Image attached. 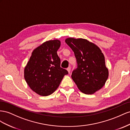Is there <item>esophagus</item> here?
I'll list each match as a JSON object with an SVG mask.
<instances>
[{
  "mask_svg": "<svg viewBox=\"0 0 130 130\" xmlns=\"http://www.w3.org/2000/svg\"><path fill=\"white\" fill-rule=\"evenodd\" d=\"M67 70H68V72L70 73V71H71V67H70V66H69V67H68V68H67Z\"/></svg>",
  "mask_w": 130,
  "mask_h": 130,
  "instance_id": "esophagus-1",
  "label": "esophagus"
}]
</instances>
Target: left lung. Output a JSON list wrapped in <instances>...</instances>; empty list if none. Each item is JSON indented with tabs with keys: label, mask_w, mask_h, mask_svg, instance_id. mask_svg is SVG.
Wrapping results in <instances>:
<instances>
[{
	"label": "left lung",
	"mask_w": 130,
	"mask_h": 130,
	"mask_svg": "<svg viewBox=\"0 0 130 130\" xmlns=\"http://www.w3.org/2000/svg\"><path fill=\"white\" fill-rule=\"evenodd\" d=\"M65 42L73 51L77 68L71 77L78 88L86 94H92L104 86L108 77L104 55L99 47L84 39L68 38Z\"/></svg>",
	"instance_id": "left-lung-1"
}]
</instances>
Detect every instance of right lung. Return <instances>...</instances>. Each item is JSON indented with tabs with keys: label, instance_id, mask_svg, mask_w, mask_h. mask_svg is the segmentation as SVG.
I'll return each mask as SVG.
<instances>
[{
	"label": "right lung",
	"instance_id": "add662e5",
	"mask_svg": "<svg viewBox=\"0 0 130 130\" xmlns=\"http://www.w3.org/2000/svg\"><path fill=\"white\" fill-rule=\"evenodd\" d=\"M60 46L58 40L43 43L32 52L24 69V78L32 90L41 96L52 94L58 88L63 77L68 74L60 67L57 51Z\"/></svg>",
	"mask_w": 130,
	"mask_h": 130
}]
</instances>
